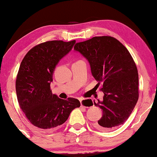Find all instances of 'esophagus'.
<instances>
[{
	"instance_id": "1",
	"label": "esophagus",
	"mask_w": 157,
	"mask_h": 157,
	"mask_svg": "<svg viewBox=\"0 0 157 157\" xmlns=\"http://www.w3.org/2000/svg\"><path fill=\"white\" fill-rule=\"evenodd\" d=\"M80 102H81V107H92V104L90 101H86L84 100V99H80Z\"/></svg>"
}]
</instances>
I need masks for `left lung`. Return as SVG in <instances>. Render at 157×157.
Instances as JSON below:
<instances>
[{"label": "left lung", "mask_w": 157, "mask_h": 157, "mask_svg": "<svg viewBox=\"0 0 157 157\" xmlns=\"http://www.w3.org/2000/svg\"><path fill=\"white\" fill-rule=\"evenodd\" d=\"M88 60L92 76L101 83L103 100L94 105L103 115L95 124L98 129L108 131L127 121L138 99V74L127 48L110 36H94L74 46Z\"/></svg>", "instance_id": "1"}]
</instances>
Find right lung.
Returning a JSON list of instances; mask_svg holds the SVG:
<instances>
[{
    "instance_id": "1",
    "label": "right lung",
    "mask_w": 157,
    "mask_h": 157,
    "mask_svg": "<svg viewBox=\"0 0 157 157\" xmlns=\"http://www.w3.org/2000/svg\"><path fill=\"white\" fill-rule=\"evenodd\" d=\"M75 43L76 40H52L39 44L26 54L20 65L16 80L18 101L26 118L40 129L61 125L73 109L80 107L77 99H60L50 89L56 66Z\"/></svg>"
}]
</instances>
